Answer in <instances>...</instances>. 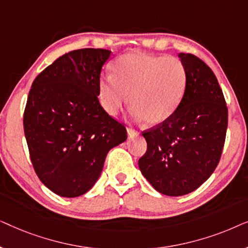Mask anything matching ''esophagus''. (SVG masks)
Listing matches in <instances>:
<instances>
[{
    "instance_id": "esophagus-1",
    "label": "esophagus",
    "mask_w": 248,
    "mask_h": 248,
    "mask_svg": "<svg viewBox=\"0 0 248 248\" xmlns=\"http://www.w3.org/2000/svg\"><path fill=\"white\" fill-rule=\"evenodd\" d=\"M127 135H128V138H131V139L135 138L139 135V132L133 130V128H127Z\"/></svg>"
}]
</instances>
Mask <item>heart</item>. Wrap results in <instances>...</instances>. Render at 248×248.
Masks as SVG:
<instances>
[{
  "mask_svg": "<svg viewBox=\"0 0 248 248\" xmlns=\"http://www.w3.org/2000/svg\"><path fill=\"white\" fill-rule=\"evenodd\" d=\"M114 76H104L99 97L107 113L117 114L128 101L135 120L159 125L169 120L182 103L186 70L177 57L128 53L114 64Z\"/></svg>",
  "mask_w": 248,
  "mask_h": 248,
  "instance_id": "1",
  "label": "heart"
}]
</instances>
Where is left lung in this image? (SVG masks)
I'll list each match as a JSON object with an SVG mask.
<instances>
[{
  "mask_svg": "<svg viewBox=\"0 0 248 248\" xmlns=\"http://www.w3.org/2000/svg\"><path fill=\"white\" fill-rule=\"evenodd\" d=\"M186 87L174 115L142 132L148 148L139 168L155 191L182 196L200 187L215 171L225 144L228 109L218 80L192 54L179 53Z\"/></svg>",
  "mask_w": 248,
  "mask_h": 248,
  "instance_id": "1",
  "label": "left lung"
}]
</instances>
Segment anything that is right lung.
<instances>
[{"instance_id":"obj_1","label":"right lung","mask_w":248,"mask_h":248,"mask_svg":"<svg viewBox=\"0 0 248 248\" xmlns=\"http://www.w3.org/2000/svg\"><path fill=\"white\" fill-rule=\"evenodd\" d=\"M110 50L66 53L38 74L27 100L23 128L30 159L47 188L77 198L90 191L110 149L127 139L98 99Z\"/></svg>"}]
</instances>
